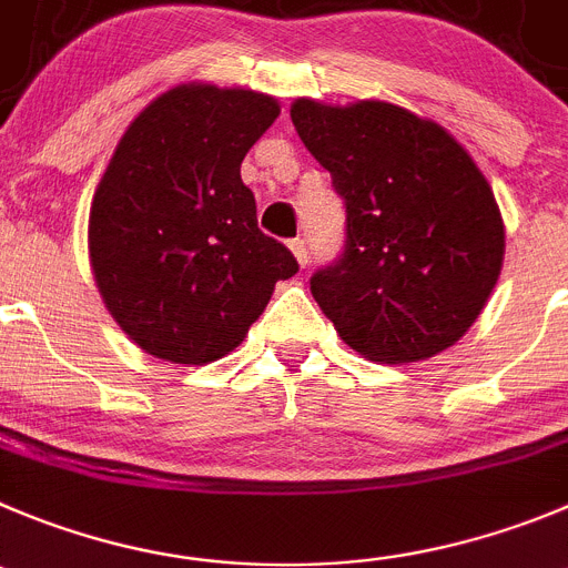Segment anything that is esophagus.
I'll return each instance as SVG.
<instances>
[{
	"mask_svg": "<svg viewBox=\"0 0 568 568\" xmlns=\"http://www.w3.org/2000/svg\"><path fill=\"white\" fill-rule=\"evenodd\" d=\"M288 248L291 252H294V257H296V263H300L302 268L308 266V260H311V254H308V246H305V241H302V237H294V241L288 243Z\"/></svg>",
	"mask_w": 568,
	"mask_h": 568,
	"instance_id": "34e87169",
	"label": "esophagus"
}]
</instances>
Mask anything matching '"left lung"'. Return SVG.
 Wrapping results in <instances>:
<instances>
[{
	"label": "left lung",
	"mask_w": 568,
	"mask_h": 568,
	"mask_svg": "<svg viewBox=\"0 0 568 568\" xmlns=\"http://www.w3.org/2000/svg\"><path fill=\"white\" fill-rule=\"evenodd\" d=\"M291 123L347 204V241L311 294L358 356L426 362L468 333L505 263L485 173L439 123L386 100L296 98Z\"/></svg>",
	"instance_id": "left-lung-1"
}]
</instances>
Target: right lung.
<instances>
[{
  "label": "right lung",
  "instance_id": "obj_1",
  "mask_svg": "<svg viewBox=\"0 0 568 568\" xmlns=\"http://www.w3.org/2000/svg\"><path fill=\"white\" fill-rule=\"evenodd\" d=\"M280 103L254 89L179 83L120 136L89 210L105 311L148 356L210 364L246 338L294 254L257 230L241 179Z\"/></svg>",
  "mask_w": 568,
  "mask_h": 568
}]
</instances>
